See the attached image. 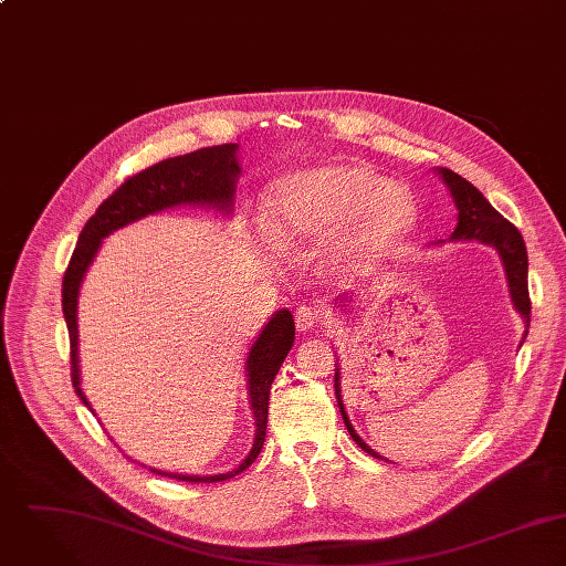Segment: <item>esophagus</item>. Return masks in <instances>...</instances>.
<instances>
[{
	"mask_svg": "<svg viewBox=\"0 0 566 566\" xmlns=\"http://www.w3.org/2000/svg\"><path fill=\"white\" fill-rule=\"evenodd\" d=\"M322 322V313L317 308H311V306H302L297 308L295 313V326L300 333H313L317 328V324Z\"/></svg>",
	"mask_w": 566,
	"mask_h": 566,
	"instance_id": "34e87169",
	"label": "esophagus"
}]
</instances>
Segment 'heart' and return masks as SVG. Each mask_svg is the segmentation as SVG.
<instances>
[{
	"label": "heart",
	"instance_id": "obj_1",
	"mask_svg": "<svg viewBox=\"0 0 566 566\" xmlns=\"http://www.w3.org/2000/svg\"><path fill=\"white\" fill-rule=\"evenodd\" d=\"M413 192L365 161H333L277 179L269 195L273 244L302 249L324 240L322 273L349 280L387 260L418 226Z\"/></svg>",
	"mask_w": 566,
	"mask_h": 566
}]
</instances>
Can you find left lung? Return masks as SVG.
Returning <instances> with one entry per match:
<instances>
[{"label": "left lung", "instance_id": "left-lung-1", "mask_svg": "<svg viewBox=\"0 0 566 566\" xmlns=\"http://www.w3.org/2000/svg\"><path fill=\"white\" fill-rule=\"evenodd\" d=\"M436 175L451 190L452 203L457 208V227H454V231L451 233L452 242L454 240H479V242L490 244L492 249H496V253L501 258V264H503V271H505L512 306H514V311L525 322V333H523V339H521V345H523V340H525L527 333H530L532 302H530V291H527V249H525V240H523L521 231L512 226L510 221H505L490 206V201L470 181H465L457 172H452L449 168H438ZM349 302H352V297H337L335 304H337V308H345V306H349ZM335 394H337V402H339L340 418H343L352 440L363 451L369 452L371 457H380L378 452L369 449L363 442V438L354 431V427H352V422H349V418L345 413L343 398H340L339 363L335 367Z\"/></svg>", "mask_w": 566, "mask_h": 566}]
</instances>
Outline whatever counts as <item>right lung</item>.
<instances>
[{
    "mask_svg": "<svg viewBox=\"0 0 566 566\" xmlns=\"http://www.w3.org/2000/svg\"><path fill=\"white\" fill-rule=\"evenodd\" d=\"M240 172L242 170L238 164V144L199 148L188 155L164 159L142 170L139 175L130 177L128 181H124L107 201H103L96 214L83 227L63 277V315L70 331V343H72V382H74L76 396L94 416L96 411L92 409L81 387L78 295H81L83 280L96 253L103 247V240L122 227L130 226L139 219H146L164 210L179 208V206L212 208L217 212L231 217L235 184ZM293 340H295L293 315L291 311L282 308L271 315V319L264 324V328L249 347V354L244 360V376H247V394H249L255 433H253L251 451L233 470L221 472V474H179V472H166L157 468H148V470L155 474L172 476L177 481L214 483V481L231 479L240 474L244 468H249L262 451L264 436H266L271 382L275 380V374L280 371L286 354L291 352Z\"/></svg>",
    "mask_w": 566,
    "mask_h": 566,
    "instance_id": "obj_1",
    "label": "right lung"
}]
</instances>
